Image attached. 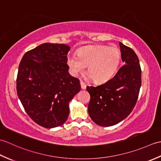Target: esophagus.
<instances>
[{
    "label": "esophagus",
    "instance_id": "1",
    "mask_svg": "<svg viewBox=\"0 0 161 161\" xmlns=\"http://www.w3.org/2000/svg\"><path fill=\"white\" fill-rule=\"evenodd\" d=\"M80 85H81V89H86V84H85L84 81H80Z\"/></svg>",
    "mask_w": 161,
    "mask_h": 161
}]
</instances>
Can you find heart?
<instances>
[{
    "label": "heart",
    "instance_id": "obj_1",
    "mask_svg": "<svg viewBox=\"0 0 161 161\" xmlns=\"http://www.w3.org/2000/svg\"><path fill=\"white\" fill-rule=\"evenodd\" d=\"M77 56L68 57L67 63L73 75L82 73L87 67V73L95 83L102 84L114 77L121 59L120 51L117 47L95 46L82 47Z\"/></svg>",
    "mask_w": 161,
    "mask_h": 161
}]
</instances>
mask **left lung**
I'll return each mask as SVG.
<instances>
[{"label":"left lung","instance_id":"8db88e82","mask_svg":"<svg viewBox=\"0 0 161 161\" xmlns=\"http://www.w3.org/2000/svg\"><path fill=\"white\" fill-rule=\"evenodd\" d=\"M119 44L125 64L107 82L86 87L91 96L88 114L95 124L102 126L115 125L131 114L141 86V68L137 54L131 47Z\"/></svg>","mask_w":161,"mask_h":161}]
</instances>
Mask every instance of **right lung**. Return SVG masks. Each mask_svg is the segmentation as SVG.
<instances>
[{"label":"right lung","mask_w":161,"mask_h":161,"mask_svg":"<svg viewBox=\"0 0 161 161\" xmlns=\"http://www.w3.org/2000/svg\"><path fill=\"white\" fill-rule=\"evenodd\" d=\"M65 44L43 43L24 54L16 78V91L27 114L45 128L62 125L69 115V102L81 89L68 73Z\"/></svg>","instance_id":"obj_1"}]
</instances>
